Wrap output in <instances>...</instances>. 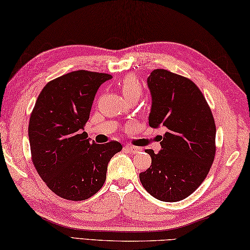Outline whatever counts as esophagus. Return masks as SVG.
<instances>
[{
	"instance_id": "obj_1",
	"label": "esophagus",
	"mask_w": 250,
	"mask_h": 250,
	"mask_svg": "<svg viewBox=\"0 0 250 250\" xmlns=\"http://www.w3.org/2000/svg\"><path fill=\"white\" fill-rule=\"evenodd\" d=\"M124 149L126 150V151H128L130 153H137L139 151H141V148H138V147H134V146H128L126 145Z\"/></svg>"
}]
</instances>
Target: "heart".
I'll list each match as a JSON object with an SVG mask.
<instances>
[{"label": "heart", "mask_w": 250, "mask_h": 250, "mask_svg": "<svg viewBox=\"0 0 250 250\" xmlns=\"http://www.w3.org/2000/svg\"><path fill=\"white\" fill-rule=\"evenodd\" d=\"M119 88L127 100L134 97L139 98L141 93L140 82L134 75H127V76L122 79L119 83Z\"/></svg>", "instance_id": "b5f03b06"}]
</instances>
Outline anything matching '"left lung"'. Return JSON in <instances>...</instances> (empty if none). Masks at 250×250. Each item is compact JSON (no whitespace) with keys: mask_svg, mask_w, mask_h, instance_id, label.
I'll list each match as a JSON object with an SVG mask.
<instances>
[{"mask_svg":"<svg viewBox=\"0 0 250 250\" xmlns=\"http://www.w3.org/2000/svg\"><path fill=\"white\" fill-rule=\"evenodd\" d=\"M151 95L148 117L153 128L167 129L161 150L148 149L151 166L139 174L150 195L161 201H180L192 194L208 175L215 154V124L199 88L190 79L166 69L147 78Z\"/></svg>","mask_w":250,"mask_h":250,"instance_id":"obj_1","label":"left lung"}]
</instances>
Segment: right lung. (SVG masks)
<instances>
[{
  "label": "right lung",
  "instance_id": "add662e5",
  "mask_svg": "<svg viewBox=\"0 0 250 250\" xmlns=\"http://www.w3.org/2000/svg\"><path fill=\"white\" fill-rule=\"evenodd\" d=\"M109 74L75 70L48 83L32 110L28 135L32 162L50 189L67 200H84L105 182L107 164L122 150L117 141H90L83 125L99 87Z\"/></svg>",
  "mask_w": 250,
  "mask_h": 250
}]
</instances>
